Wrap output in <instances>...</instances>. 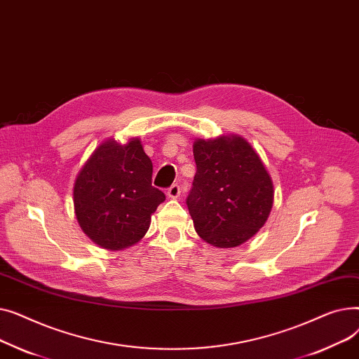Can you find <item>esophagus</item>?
Segmentation results:
<instances>
[{
	"label": "esophagus",
	"instance_id": "esophagus-1",
	"mask_svg": "<svg viewBox=\"0 0 359 359\" xmlns=\"http://www.w3.org/2000/svg\"><path fill=\"white\" fill-rule=\"evenodd\" d=\"M167 195H168V198L177 199V198L180 196V186H179L177 183H175V184L170 186V187H168V191H167Z\"/></svg>",
	"mask_w": 359,
	"mask_h": 359
}]
</instances>
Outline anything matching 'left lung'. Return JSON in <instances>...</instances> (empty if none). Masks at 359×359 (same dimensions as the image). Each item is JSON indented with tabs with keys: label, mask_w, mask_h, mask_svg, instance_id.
<instances>
[{
	"label": "left lung",
	"mask_w": 359,
	"mask_h": 359,
	"mask_svg": "<svg viewBox=\"0 0 359 359\" xmlns=\"http://www.w3.org/2000/svg\"><path fill=\"white\" fill-rule=\"evenodd\" d=\"M196 175L186 199L195 230L215 248H237L265 225L273 184L252 145L238 135L194 142Z\"/></svg>",
	"instance_id": "left-lung-1"
}]
</instances>
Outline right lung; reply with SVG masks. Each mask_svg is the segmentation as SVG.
<instances>
[{"label": "right lung", "instance_id": "obj_1", "mask_svg": "<svg viewBox=\"0 0 359 359\" xmlns=\"http://www.w3.org/2000/svg\"><path fill=\"white\" fill-rule=\"evenodd\" d=\"M153 163L138 138L100 144L74 183V210L81 230L107 250L134 246L148 231L165 195L151 184Z\"/></svg>", "mask_w": 359, "mask_h": 359}]
</instances>
